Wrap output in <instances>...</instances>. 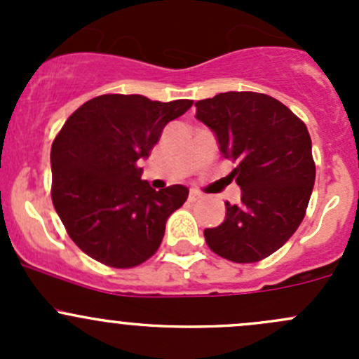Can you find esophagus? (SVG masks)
I'll list each match as a JSON object with an SVG mask.
<instances>
[{"label":"esophagus","mask_w":359,"mask_h":359,"mask_svg":"<svg viewBox=\"0 0 359 359\" xmlns=\"http://www.w3.org/2000/svg\"><path fill=\"white\" fill-rule=\"evenodd\" d=\"M201 198V194L200 193H196V191H191L189 193V201L191 203H194V201H198Z\"/></svg>","instance_id":"esophagus-1"}]
</instances>
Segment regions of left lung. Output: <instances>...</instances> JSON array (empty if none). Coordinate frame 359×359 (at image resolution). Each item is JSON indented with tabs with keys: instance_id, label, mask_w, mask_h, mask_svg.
<instances>
[{
	"instance_id": "left-lung-1",
	"label": "left lung",
	"mask_w": 359,
	"mask_h": 359,
	"mask_svg": "<svg viewBox=\"0 0 359 359\" xmlns=\"http://www.w3.org/2000/svg\"><path fill=\"white\" fill-rule=\"evenodd\" d=\"M196 118L215 133L222 156L236 161L229 177L241 187V201L226 203L224 222L205 229L206 245L231 262H259L306 215L316 179L307 126L280 100L255 92L198 100Z\"/></svg>"
}]
</instances>
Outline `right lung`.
<instances>
[{"label": "right lung", "mask_w": 359, "mask_h": 359, "mask_svg": "<svg viewBox=\"0 0 359 359\" xmlns=\"http://www.w3.org/2000/svg\"><path fill=\"white\" fill-rule=\"evenodd\" d=\"M193 100H151L107 93L78 107L52 144V201L71 240L92 259L118 269L146 262L165 236L166 219L189 189L156 191L140 179L166 123Z\"/></svg>", "instance_id": "right-lung-1"}]
</instances>
